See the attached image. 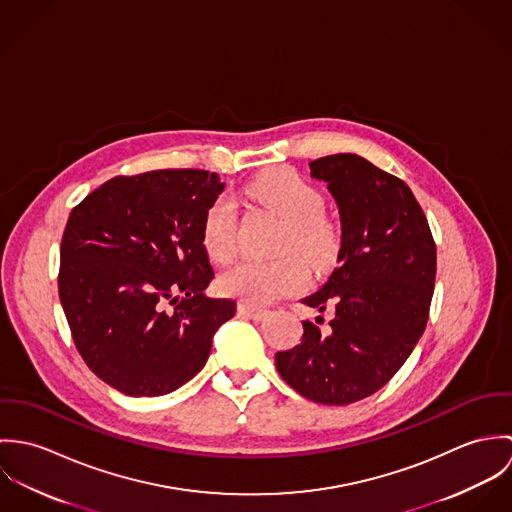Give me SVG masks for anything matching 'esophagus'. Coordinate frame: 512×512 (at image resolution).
<instances>
[{
	"label": "esophagus",
	"instance_id": "esophagus-1",
	"mask_svg": "<svg viewBox=\"0 0 512 512\" xmlns=\"http://www.w3.org/2000/svg\"><path fill=\"white\" fill-rule=\"evenodd\" d=\"M238 313L240 315H246L250 319H264L268 315V309L266 307H258V305H252V303H246V301H240L238 303Z\"/></svg>",
	"mask_w": 512,
	"mask_h": 512
}]
</instances>
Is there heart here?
Here are the masks:
<instances>
[{"label": "heart", "instance_id": "b5f03b06", "mask_svg": "<svg viewBox=\"0 0 512 512\" xmlns=\"http://www.w3.org/2000/svg\"><path fill=\"white\" fill-rule=\"evenodd\" d=\"M244 195L284 220L280 250L274 260H242L220 276L222 292L246 303H270L299 292L307 284V266L290 249H297L307 264L327 270L341 246L337 224L327 217L321 193L290 169L270 171L244 187ZM203 246L215 262H228L236 254V205L219 197L205 213Z\"/></svg>", "mask_w": 512, "mask_h": 512}]
</instances>
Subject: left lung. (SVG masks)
Masks as SVG:
<instances>
[{
  "mask_svg": "<svg viewBox=\"0 0 512 512\" xmlns=\"http://www.w3.org/2000/svg\"><path fill=\"white\" fill-rule=\"evenodd\" d=\"M341 217L339 266L301 301L331 313L303 321L301 343L276 353L295 392L347 406L380 390L420 341L436 284V242L410 187L355 153L309 163Z\"/></svg>",
  "mask_w": 512,
  "mask_h": 512,
  "instance_id": "left-lung-1",
  "label": "left lung"
}]
</instances>
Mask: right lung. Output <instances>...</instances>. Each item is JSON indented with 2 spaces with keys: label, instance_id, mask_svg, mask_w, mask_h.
<instances>
[{
  "label": "right lung",
  "instance_id": "1",
  "mask_svg": "<svg viewBox=\"0 0 512 512\" xmlns=\"http://www.w3.org/2000/svg\"><path fill=\"white\" fill-rule=\"evenodd\" d=\"M217 173L159 169L114 177L78 203L61 242L59 297L88 368L128 396H161L209 359L232 299L207 297L203 246Z\"/></svg>",
  "mask_w": 512,
  "mask_h": 512
}]
</instances>
